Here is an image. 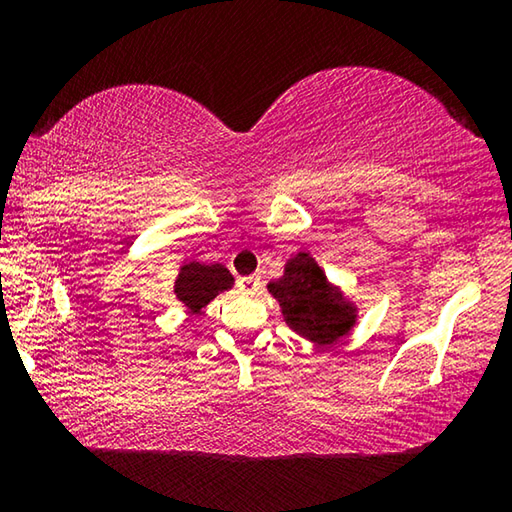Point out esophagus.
Returning a JSON list of instances; mask_svg holds the SVG:
<instances>
[{
  "mask_svg": "<svg viewBox=\"0 0 512 512\" xmlns=\"http://www.w3.org/2000/svg\"><path fill=\"white\" fill-rule=\"evenodd\" d=\"M239 289L244 293H255L259 289V275L239 277Z\"/></svg>",
  "mask_w": 512,
  "mask_h": 512,
  "instance_id": "esophagus-1",
  "label": "esophagus"
}]
</instances>
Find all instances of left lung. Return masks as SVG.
I'll use <instances>...</instances> for the list:
<instances>
[{
  "instance_id": "obj_1",
  "label": "left lung",
  "mask_w": 512,
  "mask_h": 512,
  "mask_svg": "<svg viewBox=\"0 0 512 512\" xmlns=\"http://www.w3.org/2000/svg\"><path fill=\"white\" fill-rule=\"evenodd\" d=\"M268 291L280 302L284 320L293 332L318 345L341 339L357 318L354 307L327 282L323 268L309 253L289 259L284 275L268 284Z\"/></svg>"
}]
</instances>
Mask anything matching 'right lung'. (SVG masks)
<instances>
[{"mask_svg":"<svg viewBox=\"0 0 512 512\" xmlns=\"http://www.w3.org/2000/svg\"><path fill=\"white\" fill-rule=\"evenodd\" d=\"M235 282V277L221 264H185L180 268L178 280H176V291L178 300L183 305L198 314L207 302L214 300L221 291H228Z\"/></svg>","mask_w":512,"mask_h":512,"instance_id":"1","label":"right lung"}]
</instances>
